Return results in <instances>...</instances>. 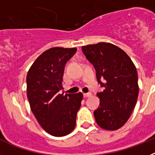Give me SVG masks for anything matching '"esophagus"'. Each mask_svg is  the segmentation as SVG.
Instances as JSON below:
<instances>
[{"label": "esophagus", "instance_id": "obj_1", "mask_svg": "<svg viewBox=\"0 0 155 155\" xmlns=\"http://www.w3.org/2000/svg\"><path fill=\"white\" fill-rule=\"evenodd\" d=\"M83 95H84V98H88V97L91 96V93H84V94H83Z\"/></svg>", "mask_w": 155, "mask_h": 155}]
</instances>
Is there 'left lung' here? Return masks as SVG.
Wrapping results in <instances>:
<instances>
[{
    "label": "left lung",
    "instance_id": "left-lung-1",
    "mask_svg": "<svg viewBox=\"0 0 155 155\" xmlns=\"http://www.w3.org/2000/svg\"><path fill=\"white\" fill-rule=\"evenodd\" d=\"M87 60L96 71L103 91L97 93L99 106L94 111L97 124L108 130L123 127L130 118L137 100L138 75L127 53L108 42L82 46Z\"/></svg>",
    "mask_w": 155,
    "mask_h": 155
}]
</instances>
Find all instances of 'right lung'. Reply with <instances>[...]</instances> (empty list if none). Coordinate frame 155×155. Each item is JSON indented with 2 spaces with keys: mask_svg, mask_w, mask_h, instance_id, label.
I'll return each mask as SVG.
<instances>
[{
  "mask_svg": "<svg viewBox=\"0 0 155 155\" xmlns=\"http://www.w3.org/2000/svg\"><path fill=\"white\" fill-rule=\"evenodd\" d=\"M76 51V48H51L35 60L27 74L31 110L41 127L52 136H66L76 124L83 94H60L66 64Z\"/></svg>",
  "mask_w": 155,
  "mask_h": 155,
  "instance_id": "obj_1",
  "label": "right lung"
}]
</instances>
